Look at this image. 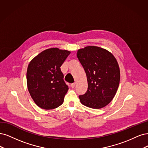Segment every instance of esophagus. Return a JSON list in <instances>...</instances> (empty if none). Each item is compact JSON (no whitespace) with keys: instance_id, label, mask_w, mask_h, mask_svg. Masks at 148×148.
Returning <instances> with one entry per match:
<instances>
[{"instance_id":"esophagus-1","label":"esophagus","mask_w":148,"mask_h":148,"mask_svg":"<svg viewBox=\"0 0 148 148\" xmlns=\"http://www.w3.org/2000/svg\"><path fill=\"white\" fill-rule=\"evenodd\" d=\"M71 87H72V88L75 87V82H74V83H73V84H71Z\"/></svg>"}]
</instances>
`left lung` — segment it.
Wrapping results in <instances>:
<instances>
[{
	"label": "left lung",
	"instance_id": "8db88e82",
	"mask_svg": "<svg viewBox=\"0 0 148 148\" xmlns=\"http://www.w3.org/2000/svg\"><path fill=\"white\" fill-rule=\"evenodd\" d=\"M77 56L88 82L86 93L79 97L81 103L93 109L106 106L115 96L120 81V69L115 57L95 46L79 49Z\"/></svg>",
	"mask_w": 148,
	"mask_h": 148
}]
</instances>
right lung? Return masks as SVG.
Returning <instances> with one entry per match:
<instances>
[{
	"mask_svg": "<svg viewBox=\"0 0 148 148\" xmlns=\"http://www.w3.org/2000/svg\"><path fill=\"white\" fill-rule=\"evenodd\" d=\"M71 52L57 48L47 49L33 58L26 74L27 88L37 105L53 109L63 104L69 89L60 67Z\"/></svg>",
	"mask_w": 148,
	"mask_h": 148,
	"instance_id": "obj_1",
	"label": "right lung"
}]
</instances>
